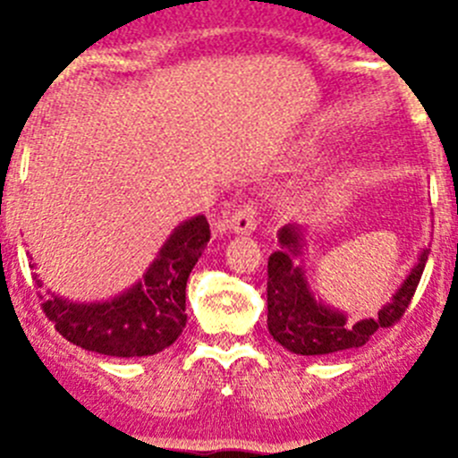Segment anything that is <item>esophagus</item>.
<instances>
[{
	"label": "esophagus",
	"instance_id": "34e87169",
	"mask_svg": "<svg viewBox=\"0 0 458 458\" xmlns=\"http://www.w3.org/2000/svg\"><path fill=\"white\" fill-rule=\"evenodd\" d=\"M225 226L232 233H252L257 229V208L254 204H242L238 206L232 213L229 220H225Z\"/></svg>",
	"mask_w": 458,
	"mask_h": 458
}]
</instances>
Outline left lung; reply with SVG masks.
Returning a JSON list of instances; mask_svg holds the SVG:
<instances>
[{
  "label": "left lung",
  "mask_w": 458,
  "mask_h": 458,
  "mask_svg": "<svg viewBox=\"0 0 458 458\" xmlns=\"http://www.w3.org/2000/svg\"><path fill=\"white\" fill-rule=\"evenodd\" d=\"M279 245L282 248L268 259V330L275 342L298 355L346 353L365 346L380 327L394 326L411 305L428 259V250H424L392 301L378 311V317L349 323L342 311L323 305L311 293L305 270L298 261L305 245L301 226H282Z\"/></svg>",
  "instance_id": "obj_1"
}]
</instances>
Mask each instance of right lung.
<instances>
[{
  "label": "right lung",
  "instance_id": "1",
  "mask_svg": "<svg viewBox=\"0 0 458 458\" xmlns=\"http://www.w3.org/2000/svg\"><path fill=\"white\" fill-rule=\"evenodd\" d=\"M208 241L204 216L185 220L165 241L144 279L125 293L105 302H71L50 295L40 307L56 333L84 351L112 358L160 353L183 333L185 284Z\"/></svg>",
  "mask_w": 458,
  "mask_h": 458
}]
</instances>
